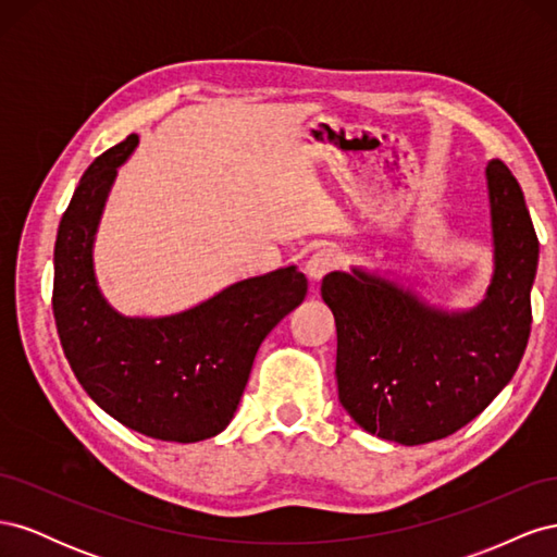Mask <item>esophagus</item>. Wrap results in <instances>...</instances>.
<instances>
[{
	"mask_svg": "<svg viewBox=\"0 0 557 557\" xmlns=\"http://www.w3.org/2000/svg\"><path fill=\"white\" fill-rule=\"evenodd\" d=\"M336 267H339V256L332 248H320L307 260V274L311 281H320Z\"/></svg>",
	"mask_w": 557,
	"mask_h": 557,
	"instance_id": "1",
	"label": "esophagus"
}]
</instances>
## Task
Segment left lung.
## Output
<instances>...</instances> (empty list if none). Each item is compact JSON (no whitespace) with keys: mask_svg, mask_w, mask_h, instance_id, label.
<instances>
[{"mask_svg":"<svg viewBox=\"0 0 557 557\" xmlns=\"http://www.w3.org/2000/svg\"><path fill=\"white\" fill-rule=\"evenodd\" d=\"M495 272L481 305L444 311L352 267L320 293L336 323L339 401L369 434L404 446L444 440L511 381L532 325L539 239L509 166H485Z\"/></svg>","mask_w":557,"mask_h":557,"instance_id":"1","label":"left lung"}]
</instances>
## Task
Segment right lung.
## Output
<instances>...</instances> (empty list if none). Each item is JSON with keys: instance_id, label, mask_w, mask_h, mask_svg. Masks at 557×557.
Returning a JSON list of instances; mask_svg holds the SVG:
<instances>
[{"instance_id": "obj_1", "label": "right lung", "mask_w": 557, "mask_h": 557, "mask_svg": "<svg viewBox=\"0 0 557 557\" xmlns=\"http://www.w3.org/2000/svg\"><path fill=\"white\" fill-rule=\"evenodd\" d=\"M139 137L99 156L81 176L55 242L53 313L60 344L99 409L160 442L223 432L239 407L264 336L307 295L295 267L246 278L164 318H127L97 288L92 242L109 190Z\"/></svg>"}]
</instances>
